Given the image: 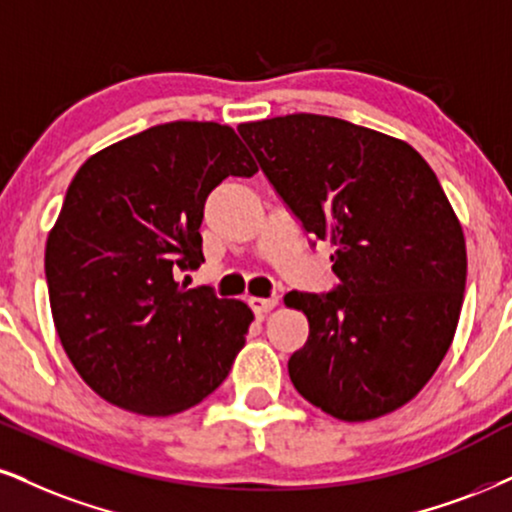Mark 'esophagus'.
<instances>
[{
    "instance_id": "1",
    "label": "esophagus",
    "mask_w": 512,
    "mask_h": 512,
    "mask_svg": "<svg viewBox=\"0 0 512 512\" xmlns=\"http://www.w3.org/2000/svg\"><path fill=\"white\" fill-rule=\"evenodd\" d=\"M249 304H251V308H254V313L266 315L277 306V296H268V299H263V296H251Z\"/></svg>"
}]
</instances>
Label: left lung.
I'll list each match as a JSON object with an SVG mask.
<instances>
[{
    "mask_svg": "<svg viewBox=\"0 0 512 512\" xmlns=\"http://www.w3.org/2000/svg\"><path fill=\"white\" fill-rule=\"evenodd\" d=\"M237 130L306 232L337 246V292L285 296L311 327L289 358L296 391L346 422L406 406L449 351L468 273L434 170L408 142L318 113Z\"/></svg>",
    "mask_w": 512,
    "mask_h": 512,
    "instance_id": "left-lung-1",
    "label": "left lung"
}]
</instances>
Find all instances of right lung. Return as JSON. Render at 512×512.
<instances>
[{"label":"right lung","mask_w":512,"mask_h":512,"mask_svg":"<svg viewBox=\"0 0 512 512\" xmlns=\"http://www.w3.org/2000/svg\"><path fill=\"white\" fill-rule=\"evenodd\" d=\"M256 170L230 125L175 121L97 151L75 173L44 270L63 351L104 401L163 418L227 377L254 313L175 273L204 261L211 189Z\"/></svg>","instance_id":"1"}]
</instances>
